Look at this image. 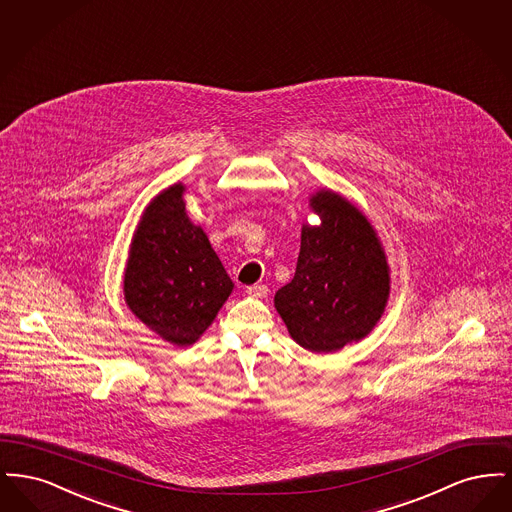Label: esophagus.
<instances>
[{
	"instance_id": "esophagus-1",
	"label": "esophagus",
	"mask_w": 512,
	"mask_h": 512,
	"mask_svg": "<svg viewBox=\"0 0 512 512\" xmlns=\"http://www.w3.org/2000/svg\"><path fill=\"white\" fill-rule=\"evenodd\" d=\"M245 293L249 295V297H255V299H265L268 295V288L265 284H255V286H249Z\"/></svg>"
}]
</instances>
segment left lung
<instances>
[{"instance_id": "1", "label": "left lung", "mask_w": 512, "mask_h": 512, "mask_svg": "<svg viewBox=\"0 0 512 512\" xmlns=\"http://www.w3.org/2000/svg\"><path fill=\"white\" fill-rule=\"evenodd\" d=\"M309 209L320 224L301 226L295 274L274 295V307L295 343L334 353L380 322L390 299V265L378 232L349 199L318 190Z\"/></svg>"}]
</instances>
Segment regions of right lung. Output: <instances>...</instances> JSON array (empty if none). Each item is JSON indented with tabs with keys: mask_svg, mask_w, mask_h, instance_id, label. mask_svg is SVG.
<instances>
[{
	"mask_svg": "<svg viewBox=\"0 0 512 512\" xmlns=\"http://www.w3.org/2000/svg\"><path fill=\"white\" fill-rule=\"evenodd\" d=\"M184 192L178 182L147 203L122 280L132 315L176 347L199 340L234 290L205 230L188 217Z\"/></svg>",
	"mask_w": 512,
	"mask_h": 512,
	"instance_id": "add662e5",
	"label": "right lung"
}]
</instances>
